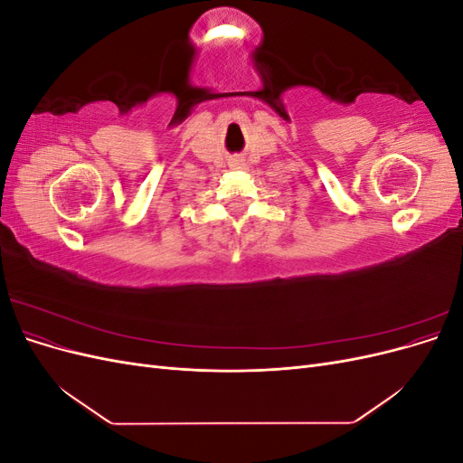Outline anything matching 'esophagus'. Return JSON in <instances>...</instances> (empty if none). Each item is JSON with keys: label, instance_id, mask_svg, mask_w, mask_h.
Returning a JSON list of instances; mask_svg holds the SVG:
<instances>
[{"label": "esophagus", "instance_id": "obj_1", "mask_svg": "<svg viewBox=\"0 0 463 463\" xmlns=\"http://www.w3.org/2000/svg\"><path fill=\"white\" fill-rule=\"evenodd\" d=\"M235 164H237V165H243V160H233L232 165H235Z\"/></svg>", "mask_w": 463, "mask_h": 463}]
</instances>
